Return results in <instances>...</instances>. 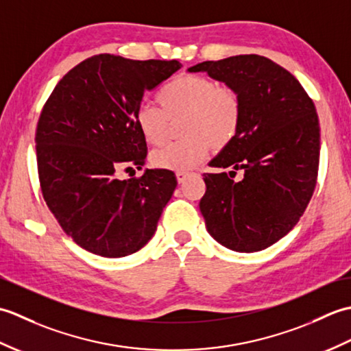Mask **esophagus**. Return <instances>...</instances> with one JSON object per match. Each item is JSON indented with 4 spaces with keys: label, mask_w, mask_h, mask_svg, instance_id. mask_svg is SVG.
<instances>
[{
    "label": "esophagus",
    "mask_w": 351,
    "mask_h": 351,
    "mask_svg": "<svg viewBox=\"0 0 351 351\" xmlns=\"http://www.w3.org/2000/svg\"><path fill=\"white\" fill-rule=\"evenodd\" d=\"M187 176H189L187 171H178V173H176V180H178V182L182 184L185 180H187Z\"/></svg>",
    "instance_id": "esophagus-1"
}]
</instances>
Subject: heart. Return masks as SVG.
Returning a JSON list of instances; mask_svg holds the SVG:
<instances>
[{
    "mask_svg": "<svg viewBox=\"0 0 351 351\" xmlns=\"http://www.w3.org/2000/svg\"><path fill=\"white\" fill-rule=\"evenodd\" d=\"M160 108L141 106L136 123L149 145H161L167 137L169 121L184 117L185 138L156 149L151 162L156 169L185 171L202 161L210 147L221 151L232 143L243 122L241 96L235 88L219 86L204 75H181L158 93Z\"/></svg>",
    "mask_w": 351,
    "mask_h": 351,
    "instance_id": "b5f03b06",
    "label": "heart"
}]
</instances>
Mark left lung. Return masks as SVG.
<instances>
[{
	"label": "left lung",
	"instance_id": "left-lung-1",
	"mask_svg": "<svg viewBox=\"0 0 351 351\" xmlns=\"http://www.w3.org/2000/svg\"><path fill=\"white\" fill-rule=\"evenodd\" d=\"M206 72L240 93L243 122L237 137L210 161L230 169L204 173L200 213L208 232L225 247L250 253L279 241L300 220L317 185L319 123L297 78L270 58L247 54L204 62ZM243 169L241 182L233 180Z\"/></svg>",
	"mask_w": 351,
	"mask_h": 351
}]
</instances>
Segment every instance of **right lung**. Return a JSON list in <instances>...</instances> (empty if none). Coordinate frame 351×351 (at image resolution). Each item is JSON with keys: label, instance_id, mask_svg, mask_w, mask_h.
Instances as JSON below:
<instances>
[{"label": "right lung", "instance_id": "right-lung-1", "mask_svg": "<svg viewBox=\"0 0 351 351\" xmlns=\"http://www.w3.org/2000/svg\"><path fill=\"white\" fill-rule=\"evenodd\" d=\"M178 60L99 54L58 81L37 122V171L45 202L80 247L104 258L136 253L154 237L176 189L171 170L141 169L146 141L136 123L146 90L181 69Z\"/></svg>", "mask_w": 351, "mask_h": 351}]
</instances>
